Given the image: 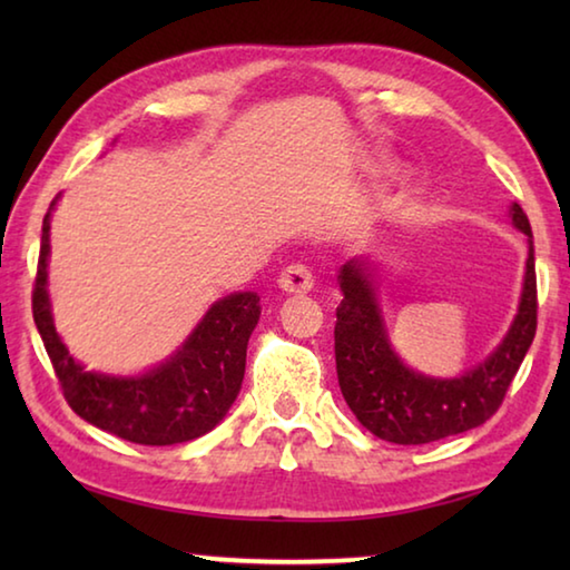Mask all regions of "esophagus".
I'll use <instances>...</instances> for the list:
<instances>
[{"label": "esophagus", "mask_w": 570, "mask_h": 570, "mask_svg": "<svg viewBox=\"0 0 570 570\" xmlns=\"http://www.w3.org/2000/svg\"><path fill=\"white\" fill-rule=\"evenodd\" d=\"M278 288L286 294H308L314 288V274L312 268L304 264L286 266L282 276H278Z\"/></svg>", "instance_id": "1"}]
</instances>
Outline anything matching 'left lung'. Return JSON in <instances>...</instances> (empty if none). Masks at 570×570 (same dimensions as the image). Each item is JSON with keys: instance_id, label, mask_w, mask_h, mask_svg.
Instances as JSON below:
<instances>
[{"instance_id": "1", "label": "left lung", "mask_w": 570, "mask_h": 570, "mask_svg": "<svg viewBox=\"0 0 570 570\" xmlns=\"http://www.w3.org/2000/svg\"><path fill=\"white\" fill-rule=\"evenodd\" d=\"M510 220L528 236L523 292L515 320L485 360L460 377H430L400 360L384 322L377 268L354 256L340 268L342 304L336 306V377L350 410L366 430L394 445H424L460 435L493 417L535 336V256L528 216L518 204Z\"/></svg>"}]
</instances>
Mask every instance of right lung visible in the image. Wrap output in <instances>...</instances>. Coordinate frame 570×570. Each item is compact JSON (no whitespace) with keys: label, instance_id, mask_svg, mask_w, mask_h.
Here are the masks:
<instances>
[{"label":"right lung","instance_id":"right-lung-1","mask_svg":"<svg viewBox=\"0 0 570 570\" xmlns=\"http://www.w3.org/2000/svg\"><path fill=\"white\" fill-rule=\"evenodd\" d=\"M42 220V246L32 292V314L50 354L65 400L85 422L135 445H178L206 435L236 402L246 372L248 336L256 330L262 304L256 292H234L210 304L168 360L142 374L92 372L77 362L55 330L47 292L50 218Z\"/></svg>","mask_w":570,"mask_h":570}]
</instances>
